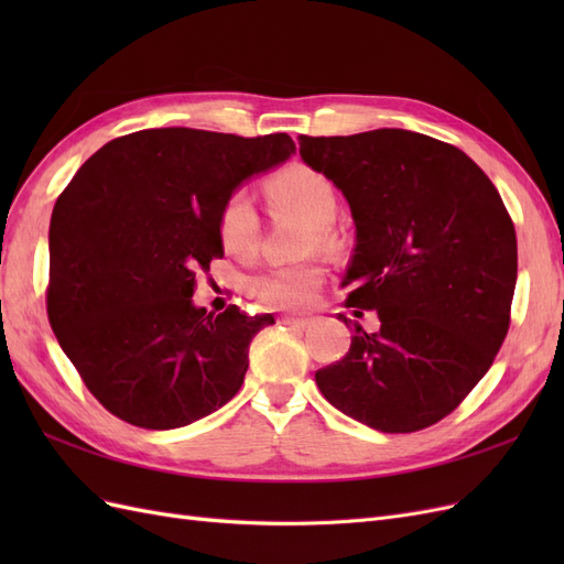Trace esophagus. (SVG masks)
<instances>
[{"instance_id":"obj_1","label":"esophagus","mask_w":564,"mask_h":564,"mask_svg":"<svg viewBox=\"0 0 564 564\" xmlns=\"http://www.w3.org/2000/svg\"><path fill=\"white\" fill-rule=\"evenodd\" d=\"M311 317H280V324H284V327H289V329H296V332H301V329H308L311 327Z\"/></svg>"}]
</instances>
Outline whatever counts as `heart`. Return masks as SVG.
<instances>
[{"label":"heart","instance_id":"heart-1","mask_svg":"<svg viewBox=\"0 0 564 564\" xmlns=\"http://www.w3.org/2000/svg\"><path fill=\"white\" fill-rule=\"evenodd\" d=\"M265 195L272 207L289 209L315 226L319 240H327V228L338 209V199L332 181L317 169L294 164L282 169L265 185ZM261 220L253 199L247 193H232L218 214V240L232 256H249L259 242ZM324 280V270L317 263H294L259 272L249 282V292L268 308H301L308 303Z\"/></svg>","mask_w":564,"mask_h":564}]
</instances>
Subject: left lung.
I'll return each instance as SVG.
<instances>
[{
	"label": "left lung",
	"mask_w": 564,
	"mask_h": 564,
	"mask_svg": "<svg viewBox=\"0 0 564 564\" xmlns=\"http://www.w3.org/2000/svg\"><path fill=\"white\" fill-rule=\"evenodd\" d=\"M301 158L350 204L357 245L346 308L377 311L344 360L315 371L336 409L381 433L452 414L497 357L510 324L518 240L503 199L466 152L431 135L377 129L299 135Z\"/></svg>",
	"instance_id": "left-lung-1"
}]
</instances>
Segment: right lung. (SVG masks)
I'll list each match as a JSON object with an SVG mask.
<instances>
[{"label": "right lung", "mask_w": 564, "mask_h": 564, "mask_svg": "<svg viewBox=\"0 0 564 564\" xmlns=\"http://www.w3.org/2000/svg\"><path fill=\"white\" fill-rule=\"evenodd\" d=\"M296 152L286 133L169 127L119 135L79 166L48 228L46 313L63 352L110 414L169 431L240 390L272 315L193 305L195 272L224 256L235 187Z\"/></svg>", "instance_id": "add662e5"}]
</instances>
